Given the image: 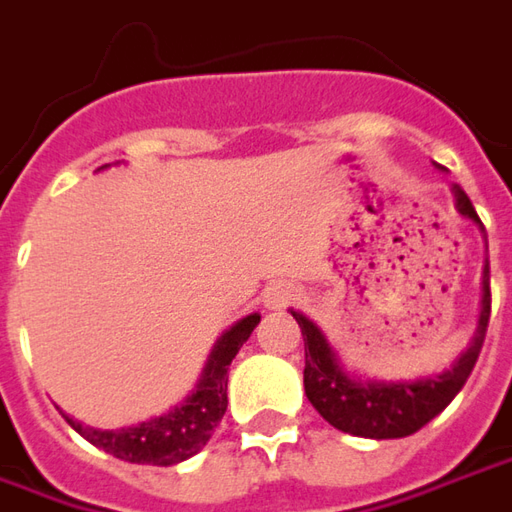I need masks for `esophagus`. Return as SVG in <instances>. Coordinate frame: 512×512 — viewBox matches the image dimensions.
<instances>
[{
	"label": "esophagus",
	"mask_w": 512,
	"mask_h": 512,
	"mask_svg": "<svg viewBox=\"0 0 512 512\" xmlns=\"http://www.w3.org/2000/svg\"><path fill=\"white\" fill-rule=\"evenodd\" d=\"M301 298V292L295 290L292 284H273V287H267L264 290V303H267V309H284V306H290Z\"/></svg>",
	"instance_id": "1"
}]
</instances>
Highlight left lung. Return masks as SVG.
Segmentation results:
<instances>
[{"label":"left lung","instance_id":"1","mask_svg":"<svg viewBox=\"0 0 512 512\" xmlns=\"http://www.w3.org/2000/svg\"><path fill=\"white\" fill-rule=\"evenodd\" d=\"M454 200H457V211L468 220L477 222L485 231V225H482L471 200L460 186H454ZM292 317L298 320L303 334V348H306L303 387H306V398L312 401V407L334 429L357 435V438H407L449 407L451 398L463 390L465 379L471 376V370L477 365L479 351L485 343V331H488V320H491V264L485 259L482 309H479L474 340L468 343L460 357L454 359V365L438 376H426V379H415V382H359V379H351L340 368V362L334 357L331 345L326 343L323 331L301 312H292Z\"/></svg>","mask_w":512,"mask_h":512}]
</instances>
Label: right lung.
Masks as SVG:
<instances>
[{
    "label": "right lung",
    "instance_id": "1",
    "mask_svg": "<svg viewBox=\"0 0 512 512\" xmlns=\"http://www.w3.org/2000/svg\"><path fill=\"white\" fill-rule=\"evenodd\" d=\"M259 320L262 317L253 312L222 334L214 345V351H211L206 368H203L195 393L183 404L172 407L167 415H158V418H150V421H142L136 426H125V429H91V426H83L69 415H63V418L91 446L108 451L125 463H183V460L195 457L197 451L209 443L211 432L222 421L225 407H228V368H231L239 348L250 337V331L256 329Z\"/></svg>",
    "mask_w": 512,
    "mask_h": 512
}]
</instances>
